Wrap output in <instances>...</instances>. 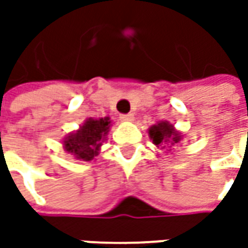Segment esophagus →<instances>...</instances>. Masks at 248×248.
<instances>
[{
    "instance_id": "esophagus-1",
    "label": "esophagus",
    "mask_w": 248,
    "mask_h": 248,
    "mask_svg": "<svg viewBox=\"0 0 248 248\" xmlns=\"http://www.w3.org/2000/svg\"><path fill=\"white\" fill-rule=\"evenodd\" d=\"M120 120H121V121H125V123H131V121H134V114H132V113L121 114V116H120Z\"/></svg>"
}]
</instances>
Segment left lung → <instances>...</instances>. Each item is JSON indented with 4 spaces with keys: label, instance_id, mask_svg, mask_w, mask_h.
Returning <instances> with one entry per match:
<instances>
[{
    "label": "left lung",
    "instance_id": "1",
    "mask_svg": "<svg viewBox=\"0 0 248 248\" xmlns=\"http://www.w3.org/2000/svg\"><path fill=\"white\" fill-rule=\"evenodd\" d=\"M149 138L152 139V142L155 143L156 148H171L174 145H178L182 142L184 135L181 131L174 127V124H171L170 121H158L157 124H153L148 129Z\"/></svg>",
    "mask_w": 248,
    "mask_h": 248
}]
</instances>
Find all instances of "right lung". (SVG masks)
Masks as SVG:
<instances>
[{
    "label": "right lung",
    "mask_w": 248,
    "mask_h": 248,
    "mask_svg": "<svg viewBox=\"0 0 248 248\" xmlns=\"http://www.w3.org/2000/svg\"><path fill=\"white\" fill-rule=\"evenodd\" d=\"M111 121L109 117L87 119L77 131L63 138V149L77 160L92 161L99 155L103 142L108 138Z\"/></svg>",
    "instance_id": "right-lung-1"
}]
</instances>
